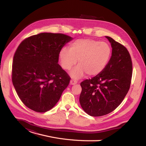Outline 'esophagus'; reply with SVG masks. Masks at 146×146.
I'll return each instance as SVG.
<instances>
[{
	"mask_svg": "<svg viewBox=\"0 0 146 146\" xmlns=\"http://www.w3.org/2000/svg\"><path fill=\"white\" fill-rule=\"evenodd\" d=\"M77 83V81L76 80H74V79H72V80H70V85H75V84H76Z\"/></svg>",
	"mask_w": 146,
	"mask_h": 146,
	"instance_id": "esophagus-1",
	"label": "esophagus"
}]
</instances>
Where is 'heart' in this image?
Returning <instances> with one entry per match:
<instances>
[{
    "label": "heart",
    "mask_w": 146,
    "mask_h": 146,
    "mask_svg": "<svg viewBox=\"0 0 146 146\" xmlns=\"http://www.w3.org/2000/svg\"><path fill=\"white\" fill-rule=\"evenodd\" d=\"M111 54V47L105 42L92 39H77L70 44L69 50L63 48L60 52L61 67L70 70L78 60V65L70 72V76L78 79L86 73L95 76L103 71Z\"/></svg>",
    "instance_id": "obj_1"
}]
</instances>
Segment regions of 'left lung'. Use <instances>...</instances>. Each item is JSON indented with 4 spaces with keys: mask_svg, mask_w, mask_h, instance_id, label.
<instances>
[{
    "mask_svg": "<svg viewBox=\"0 0 146 146\" xmlns=\"http://www.w3.org/2000/svg\"><path fill=\"white\" fill-rule=\"evenodd\" d=\"M111 56L103 71L80 83L79 101L82 108L91 116L112 112L121 104L129 90L132 62L127 48L109 36Z\"/></svg>",
    "mask_w": 146,
    "mask_h": 146,
    "instance_id": "obj_1",
    "label": "left lung"
}]
</instances>
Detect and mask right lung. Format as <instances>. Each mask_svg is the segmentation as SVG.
Instances as JSON below:
<instances>
[{
    "label": "right lung",
    "instance_id": "obj_1",
    "mask_svg": "<svg viewBox=\"0 0 146 146\" xmlns=\"http://www.w3.org/2000/svg\"><path fill=\"white\" fill-rule=\"evenodd\" d=\"M73 38L41 33L22 42L13 57L12 82L19 98L33 111L46 112L58 102L70 77L58 64L60 52Z\"/></svg>",
    "mask_w": 146,
    "mask_h": 146
}]
</instances>
